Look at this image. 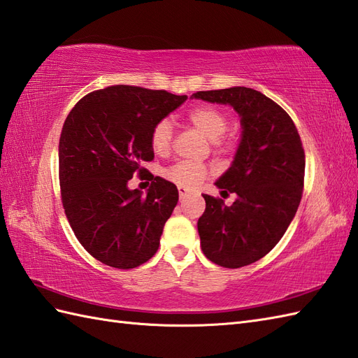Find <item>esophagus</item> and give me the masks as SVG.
Returning a JSON list of instances; mask_svg holds the SVG:
<instances>
[{"label": "esophagus", "instance_id": "34e87169", "mask_svg": "<svg viewBox=\"0 0 358 358\" xmlns=\"http://www.w3.org/2000/svg\"><path fill=\"white\" fill-rule=\"evenodd\" d=\"M189 194V189H186V187H178V195H180V199H182V198H185L186 195Z\"/></svg>", "mask_w": 358, "mask_h": 358}]
</instances>
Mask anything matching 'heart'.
Segmentation results:
<instances>
[{
  "label": "heart",
  "instance_id": "b5f03b06",
  "mask_svg": "<svg viewBox=\"0 0 358 358\" xmlns=\"http://www.w3.org/2000/svg\"><path fill=\"white\" fill-rule=\"evenodd\" d=\"M187 120L195 124L198 129H201L207 137L213 140V143L217 146L229 148L235 143V136L226 132L229 127L227 115L217 106H196L187 113ZM172 136L173 128L171 120L162 119L160 122H157L151 131V136H149L152 151L159 155L168 154L172 148ZM209 172L210 171L206 164L195 162H178L164 171V177L181 187H192L209 176Z\"/></svg>",
  "mask_w": 358,
  "mask_h": 358
}]
</instances>
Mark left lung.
<instances>
[{
	"instance_id": "8db88e82",
	"label": "left lung",
	"mask_w": 358,
	"mask_h": 358,
	"mask_svg": "<svg viewBox=\"0 0 358 358\" xmlns=\"http://www.w3.org/2000/svg\"><path fill=\"white\" fill-rule=\"evenodd\" d=\"M192 97L229 103L241 115L243 138L234 164L215 182L222 196L238 198L226 206L204 194L198 234L207 259L226 268L244 267L267 255L294 218L303 192L302 140L284 108L256 90L231 87Z\"/></svg>"
}]
</instances>
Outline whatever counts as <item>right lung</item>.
I'll return each mask as SVG.
<instances>
[{"mask_svg": "<svg viewBox=\"0 0 358 358\" xmlns=\"http://www.w3.org/2000/svg\"><path fill=\"white\" fill-rule=\"evenodd\" d=\"M186 99L113 85L91 91L66 115L59 138L62 206L82 247L105 265L136 268L159 250L178 190L141 163L154 160V124ZM134 173L152 177L146 196L127 189Z\"/></svg>", "mask_w": 358, "mask_h": 358, "instance_id": "add662e5", "label": "right lung"}]
</instances>
